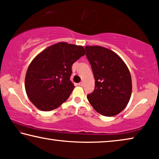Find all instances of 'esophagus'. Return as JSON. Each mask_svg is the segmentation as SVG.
I'll return each mask as SVG.
<instances>
[{
  "mask_svg": "<svg viewBox=\"0 0 159 159\" xmlns=\"http://www.w3.org/2000/svg\"><path fill=\"white\" fill-rule=\"evenodd\" d=\"M78 85H79V86H84V83L80 82V83H79V84H78Z\"/></svg>",
  "mask_w": 159,
  "mask_h": 159,
  "instance_id": "34e87169",
  "label": "esophagus"
}]
</instances>
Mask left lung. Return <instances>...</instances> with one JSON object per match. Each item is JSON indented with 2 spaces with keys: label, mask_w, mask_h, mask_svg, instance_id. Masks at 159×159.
<instances>
[{
  "label": "left lung",
  "mask_w": 159,
  "mask_h": 159,
  "mask_svg": "<svg viewBox=\"0 0 159 159\" xmlns=\"http://www.w3.org/2000/svg\"><path fill=\"white\" fill-rule=\"evenodd\" d=\"M85 49L95 79L94 91L87 99L100 115H117L127 107L131 97L129 69L122 58L108 48L86 46Z\"/></svg>",
  "instance_id": "left-lung-1"
}]
</instances>
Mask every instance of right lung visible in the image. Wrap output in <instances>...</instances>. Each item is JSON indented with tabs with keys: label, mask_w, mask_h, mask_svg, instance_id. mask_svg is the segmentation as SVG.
<instances>
[{
	"label": "right lung",
	"mask_w": 159,
	"mask_h": 159,
	"mask_svg": "<svg viewBox=\"0 0 159 159\" xmlns=\"http://www.w3.org/2000/svg\"><path fill=\"white\" fill-rule=\"evenodd\" d=\"M85 54L83 46L62 42L32 60L26 73L25 89L37 109L53 110L68 99L75 87L70 80L72 65Z\"/></svg>",
	"instance_id": "1"
}]
</instances>
